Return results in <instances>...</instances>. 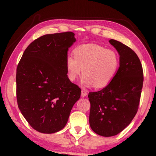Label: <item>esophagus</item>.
<instances>
[{"label": "esophagus", "mask_w": 156, "mask_h": 156, "mask_svg": "<svg viewBox=\"0 0 156 156\" xmlns=\"http://www.w3.org/2000/svg\"><path fill=\"white\" fill-rule=\"evenodd\" d=\"M87 95V92L84 91V90H82V92H81V96L83 97V98H84V97H85Z\"/></svg>", "instance_id": "34e87169"}]
</instances>
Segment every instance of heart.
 Returning a JSON list of instances; mask_svg holds the SVG:
<instances>
[{
    "instance_id": "heart-1",
    "label": "heart",
    "mask_w": 156,
    "mask_h": 156,
    "mask_svg": "<svg viewBox=\"0 0 156 156\" xmlns=\"http://www.w3.org/2000/svg\"><path fill=\"white\" fill-rule=\"evenodd\" d=\"M73 55H69L66 58L68 77L74 81L83 69V84L87 87H106L113 80L119 67L117 53L99 44H81L73 50Z\"/></svg>"
}]
</instances>
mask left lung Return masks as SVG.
<instances>
[{
    "mask_svg": "<svg viewBox=\"0 0 156 156\" xmlns=\"http://www.w3.org/2000/svg\"><path fill=\"white\" fill-rule=\"evenodd\" d=\"M110 44L120 55V67L111 83L101 90L89 92V125L100 136H115L124 130L138 109L143 85V70L130 47L113 39Z\"/></svg>",
    "mask_w": 156,
    "mask_h": 156,
    "instance_id": "8db88e82",
    "label": "left lung"
}]
</instances>
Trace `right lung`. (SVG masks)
Here are the masks:
<instances>
[{
    "label": "right lung",
    "mask_w": 156,
    "mask_h": 156,
    "mask_svg": "<svg viewBox=\"0 0 156 156\" xmlns=\"http://www.w3.org/2000/svg\"><path fill=\"white\" fill-rule=\"evenodd\" d=\"M71 31L46 34L25 50L16 69V98L21 113L37 131L65 127L81 89L67 77V51L76 41Z\"/></svg>",
    "instance_id": "add662e5"
}]
</instances>
